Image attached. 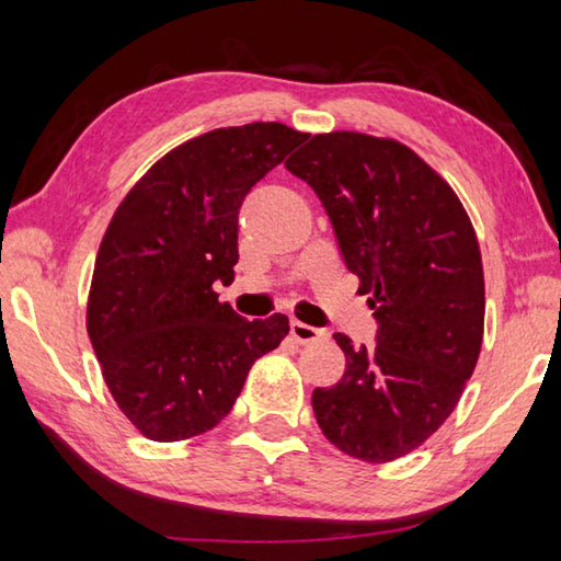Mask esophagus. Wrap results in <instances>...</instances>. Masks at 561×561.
Segmentation results:
<instances>
[{"instance_id": "obj_1", "label": "esophagus", "mask_w": 561, "mask_h": 561, "mask_svg": "<svg viewBox=\"0 0 561 561\" xmlns=\"http://www.w3.org/2000/svg\"><path fill=\"white\" fill-rule=\"evenodd\" d=\"M289 327H291V336L297 339L299 344H314V341H321L327 336L324 329L309 327V324H304V321H297V319H294Z\"/></svg>"}]
</instances>
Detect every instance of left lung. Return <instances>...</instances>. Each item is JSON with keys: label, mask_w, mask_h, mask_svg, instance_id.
<instances>
[{"label": "left lung", "mask_w": 561, "mask_h": 561, "mask_svg": "<svg viewBox=\"0 0 561 561\" xmlns=\"http://www.w3.org/2000/svg\"><path fill=\"white\" fill-rule=\"evenodd\" d=\"M284 165L324 205L378 321L376 348L334 334L346 371L311 393L319 428L351 458H403L448 421L480 356L485 277L470 217L393 138L319 133Z\"/></svg>", "instance_id": "1"}]
</instances>
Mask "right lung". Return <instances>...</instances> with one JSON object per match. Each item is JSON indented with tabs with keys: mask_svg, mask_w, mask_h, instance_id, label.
Segmentation results:
<instances>
[{
	"mask_svg": "<svg viewBox=\"0 0 561 561\" xmlns=\"http://www.w3.org/2000/svg\"><path fill=\"white\" fill-rule=\"evenodd\" d=\"M304 138L274 121L203 133L160 158L113 213L87 329L113 401L146 438L215 428L254 360L289 334L284 314H234L215 284L234 279L244 195Z\"/></svg>",
	"mask_w": 561,
	"mask_h": 561,
	"instance_id": "obj_1",
	"label": "right lung"
}]
</instances>
